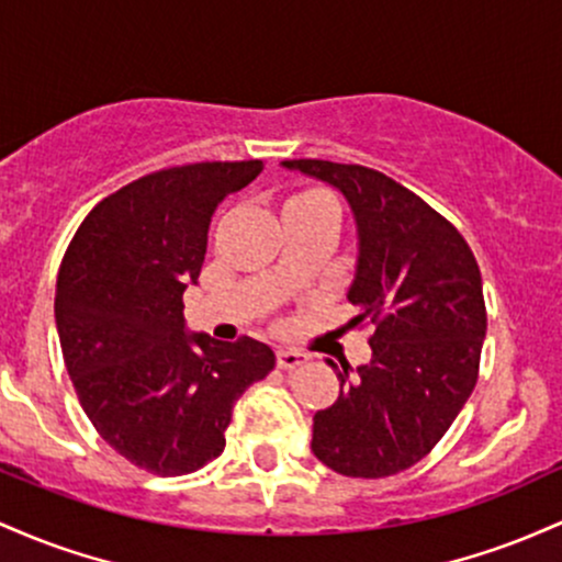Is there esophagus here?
I'll return each instance as SVG.
<instances>
[{"label": "esophagus", "mask_w": 562, "mask_h": 562, "mask_svg": "<svg viewBox=\"0 0 562 562\" xmlns=\"http://www.w3.org/2000/svg\"><path fill=\"white\" fill-rule=\"evenodd\" d=\"M307 361V356L302 350H294V348H279L276 350V363H279V369L283 371H292L297 369Z\"/></svg>", "instance_id": "esophagus-1"}]
</instances>
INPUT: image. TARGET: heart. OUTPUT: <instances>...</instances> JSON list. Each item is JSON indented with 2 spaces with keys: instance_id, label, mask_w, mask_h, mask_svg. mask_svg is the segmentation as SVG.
Returning a JSON list of instances; mask_svg holds the SVG:
<instances>
[{
  "instance_id": "1",
  "label": "heart",
  "mask_w": 562,
  "mask_h": 562,
  "mask_svg": "<svg viewBox=\"0 0 562 562\" xmlns=\"http://www.w3.org/2000/svg\"><path fill=\"white\" fill-rule=\"evenodd\" d=\"M302 196H321V193H302Z\"/></svg>"
}]
</instances>
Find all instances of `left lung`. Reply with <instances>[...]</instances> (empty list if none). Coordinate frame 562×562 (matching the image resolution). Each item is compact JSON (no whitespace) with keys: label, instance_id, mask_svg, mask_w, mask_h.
Listing matches in <instances>:
<instances>
[{"label":"left lung","instance_id":"left-lung-1","mask_svg":"<svg viewBox=\"0 0 562 562\" xmlns=\"http://www.w3.org/2000/svg\"><path fill=\"white\" fill-rule=\"evenodd\" d=\"M342 193L358 255L350 324L369 321L371 361L337 366L339 398L313 417L311 449L350 477H387L443 438L477 380L483 281L459 231L387 175L358 164L281 161Z\"/></svg>","mask_w":562,"mask_h":562}]
</instances>
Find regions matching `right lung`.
I'll use <instances>...</instances> for the list:
<instances>
[{
  "label": "right lung",
  "mask_w": 562,
  "mask_h": 562,
  "mask_svg": "<svg viewBox=\"0 0 562 562\" xmlns=\"http://www.w3.org/2000/svg\"><path fill=\"white\" fill-rule=\"evenodd\" d=\"M262 161L161 169L87 214L63 257L55 324L79 403L105 443L140 470L188 475L225 449L233 406L276 366L251 337L188 331L212 214Z\"/></svg>",
  "instance_id": "add662e5"
}]
</instances>
